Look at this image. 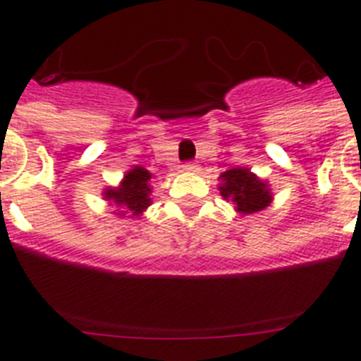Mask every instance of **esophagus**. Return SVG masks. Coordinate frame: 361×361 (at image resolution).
Instances as JSON below:
<instances>
[{"label":"esophagus","instance_id":"1","mask_svg":"<svg viewBox=\"0 0 361 361\" xmlns=\"http://www.w3.org/2000/svg\"><path fill=\"white\" fill-rule=\"evenodd\" d=\"M183 170H185V172H197L198 164L197 163H185L183 164Z\"/></svg>","mask_w":361,"mask_h":361}]
</instances>
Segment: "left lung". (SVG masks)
I'll use <instances>...</instances> for the list:
<instances>
[{"label": "left lung", "instance_id": "obj_1", "mask_svg": "<svg viewBox=\"0 0 361 361\" xmlns=\"http://www.w3.org/2000/svg\"><path fill=\"white\" fill-rule=\"evenodd\" d=\"M219 191L225 200L234 202L236 212L241 215L257 214L268 208L271 202V191L266 181L257 178L249 169H231L219 176Z\"/></svg>", "mask_w": 361, "mask_h": 361}]
</instances>
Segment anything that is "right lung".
Here are the masks:
<instances>
[{"label": "right lung", "instance_id": "obj_1", "mask_svg": "<svg viewBox=\"0 0 361 361\" xmlns=\"http://www.w3.org/2000/svg\"><path fill=\"white\" fill-rule=\"evenodd\" d=\"M149 180H152V172H147L144 166H135L123 176L120 185L104 189V200L116 204L118 208H123V212H120L121 215L130 214V217H138L152 204Z\"/></svg>", "mask_w": 361, "mask_h": 361}]
</instances>
